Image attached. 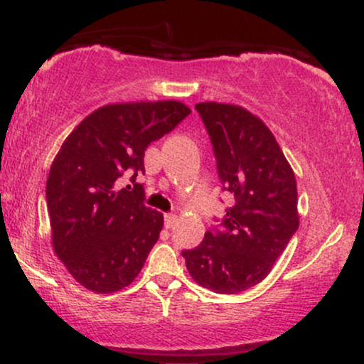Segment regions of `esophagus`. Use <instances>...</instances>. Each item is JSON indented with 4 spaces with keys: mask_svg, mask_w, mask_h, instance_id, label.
<instances>
[{
    "mask_svg": "<svg viewBox=\"0 0 364 364\" xmlns=\"http://www.w3.org/2000/svg\"><path fill=\"white\" fill-rule=\"evenodd\" d=\"M176 220H178V217L174 215V214H166V215H164V225H166V229L174 228V224H176Z\"/></svg>",
    "mask_w": 364,
    "mask_h": 364,
    "instance_id": "obj_1",
    "label": "esophagus"
}]
</instances>
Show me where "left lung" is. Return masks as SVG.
<instances>
[{
  "label": "left lung",
  "instance_id": "8db88e82",
  "mask_svg": "<svg viewBox=\"0 0 364 364\" xmlns=\"http://www.w3.org/2000/svg\"><path fill=\"white\" fill-rule=\"evenodd\" d=\"M214 145L220 181L236 203L223 231L205 232L183 252L191 279L219 294H236L262 282L299 225L294 171L274 133L243 106L198 102Z\"/></svg>",
  "mask_w": 364,
  "mask_h": 364
}]
</instances>
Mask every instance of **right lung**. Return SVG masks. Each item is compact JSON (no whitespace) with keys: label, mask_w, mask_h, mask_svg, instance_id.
<instances>
[{"label":"right lung","mask_w":364,"mask_h":364,"mask_svg":"<svg viewBox=\"0 0 364 364\" xmlns=\"http://www.w3.org/2000/svg\"><path fill=\"white\" fill-rule=\"evenodd\" d=\"M191 109L179 101L116 102L99 107L63 141L46 183L51 241L85 289L121 291L135 281L159 240L164 215L144 205V186L118 179L145 173L150 141Z\"/></svg>","instance_id":"add662e5"}]
</instances>
